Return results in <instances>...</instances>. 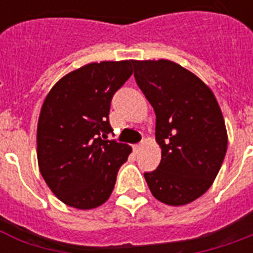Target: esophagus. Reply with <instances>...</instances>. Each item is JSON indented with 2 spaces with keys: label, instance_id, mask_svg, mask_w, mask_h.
I'll return each mask as SVG.
<instances>
[{
  "label": "esophagus",
  "instance_id": "34e87169",
  "mask_svg": "<svg viewBox=\"0 0 253 253\" xmlns=\"http://www.w3.org/2000/svg\"><path fill=\"white\" fill-rule=\"evenodd\" d=\"M142 148V145H141V143H137V145H134V146H132V149H134V153H138V152H139V149Z\"/></svg>",
  "mask_w": 253,
  "mask_h": 253
}]
</instances>
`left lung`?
Segmentation results:
<instances>
[{
	"label": "left lung",
	"instance_id": "1",
	"mask_svg": "<svg viewBox=\"0 0 253 253\" xmlns=\"http://www.w3.org/2000/svg\"><path fill=\"white\" fill-rule=\"evenodd\" d=\"M134 77L156 114L157 169L145 173L156 199L181 206L206 192L226 154L228 134L215 96L180 65L132 61Z\"/></svg>",
	"mask_w": 253,
	"mask_h": 253
}]
</instances>
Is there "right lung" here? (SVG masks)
I'll return each instance as SVG.
<instances>
[{"label":"right lung","instance_id":"add662e5","mask_svg":"<svg viewBox=\"0 0 253 253\" xmlns=\"http://www.w3.org/2000/svg\"><path fill=\"white\" fill-rule=\"evenodd\" d=\"M132 74V61L89 63L48 92L38 122V163L59 201L80 210L103 205L131 148L107 139L111 100Z\"/></svg>","mask_w":253,"mask_h":253}]
</instances>
